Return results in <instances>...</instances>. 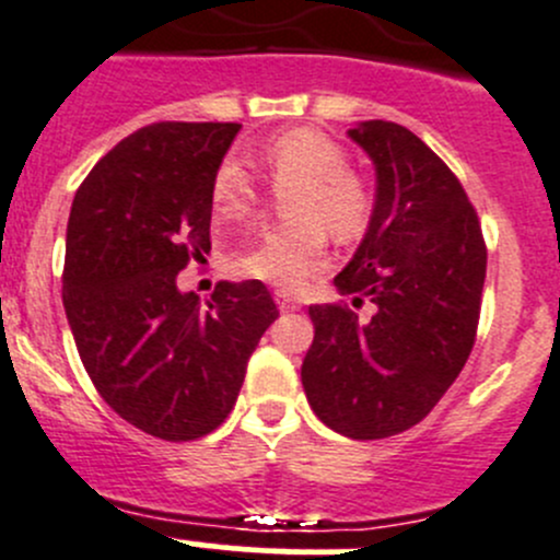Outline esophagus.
Listing matches in <instances>:
<instances>
[{
  "label": "esophagus",
  "mask_w": 560,
  "mask_h": 560,
  "mask_svg": "<svg viewBox=\"0 0 560 560\" xmlns=\"http://www.w3.org/2000/svg\"><path fill=\"white\" fill-rule=\"evenodd\" d=\"M278 307L282 313H293V310H299V302L291 296V293H278Z\"/></svg>",
  "instance_id": "obj_1"
}]
</instances>
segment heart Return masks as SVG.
<instances>
[{"mask_svg":"<svg viewBox=\"0 0 560 560\" xmlns=\"http://www.w3.org/2000/svg\"><path fill=\"white\" fill-rule=\"evenodd\" d=\"M272 185L285 192L288 223L269 229L234 267L253 280L293 291L313 278L326 258V224L337 242H353L373 218L368 179L348 168V152L318 130H291L261 152ZM212 203L220 218H245L258 207V187L236 160H223L212 179Z\"/></svg>","mask_w":560,"mask_h":560,"instance_id":"b5f03b06","label":"heart"}]
</instances>
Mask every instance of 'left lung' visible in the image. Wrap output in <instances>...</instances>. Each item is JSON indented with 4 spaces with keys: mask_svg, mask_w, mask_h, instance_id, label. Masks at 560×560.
<instances>
[{
    "mask_svg": "<svg viewBox=\"0 0 560 560\" xmlns=\"http://www.w3.org/2000/svg\"><path fill=\"white\" fill-rule=\"evenodd\" d=\"M348 136L375 165V207L335 285L353 307L368 299L373 315L313 304L302 386L326 428L373 441L422 422L460 375L476 340L487 247L460 179L422 138L384 119Z\"/></svg>",
    "mask_w": 560,
    "mask_h": 560,
    "instance_id": "obj_1",
    "label": "left lung"
}]
</instances>
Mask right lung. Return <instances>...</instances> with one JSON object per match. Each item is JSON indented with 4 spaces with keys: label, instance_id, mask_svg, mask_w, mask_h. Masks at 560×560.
Segmentation results:
<instances>
[{
    "label": "right lung",
    "instance_id": "add662e5",
    "mask_svg": "<svg viewBox=\"0 0 560 560\" xmlns=\"http://www.w3.org/2000/svg\"><path fill=\"white\" fill-rule=\"evenodd\" d=\"M240 127H141L94 165L70 209L62 302L75 348L100 397L154 439L220 428L280 315L261 280L218 282L209 302L176 288L212 250V179Z\"/></svg>",
    "mask_w": 560,
    "mask_h": 560
}]
</instances>
